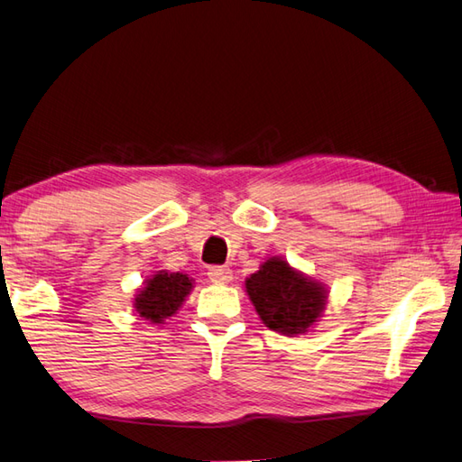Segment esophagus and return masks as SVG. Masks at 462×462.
<instances>
[{
	"label": "esophagus",
	"mask_w": 462,
	"mask_h": 462,
	"mask_svg": "<svg viewBox=\"0 0 462 462\" xmlns=\"http://www.w3.org/2000/svg\"><path fill=\"white\" fill-rule=\"evenodd\" d=\"M208 280L212 283H228L232 280V270L226 265H212L208 267Z\"/></svg>",
	"instance_id": "esophagus-1"
}]
</instances>
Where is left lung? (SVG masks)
<instances>
[{"instance_id":"obj_1","label":"left lung","mask_w":462,"mask_h":462,"mask_svg":"<svg viewBox=\"0 0 462 462\" xmlns=\"http://www.w3.org/2000/svg\"><path fill=\"white\" fill-rule=\"evenodd\" d=\"M245 291L263 325L287 337L307 332L327 305V289L280 257L262 263L245 280Z\"/></svg>"}]
</instances>
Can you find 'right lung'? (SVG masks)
I'll list each match as a JSON object with an SVG mask.
<instances>
[{
  "instance_id": "right-lung-1",
  "label": "right lung",
  "mask_w": 462,
  "mask_h": 462,
  "mask_svg": "<svg viewBox=\"0 0 462 462\" xmlns=\"http://www.w3.org/2000/svg\"><path fill=\"white\" fill-rule=\"evenodd\" d=\"M192 280L187 273L157 272L135 297V310L139 317L152 323H163L167 317H173L179 307L190 293Z\"/></svg>"
}]
</instances>
